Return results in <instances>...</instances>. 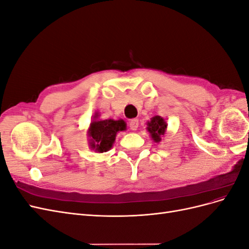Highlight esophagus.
I'll return each mask as SVG.
<instances>
[{
    "label": "esophagus",
    "mask_w": 249,
    "mask_h": 249,
    "mask_svg": "<svg viewBox=\"0 0 249 249\" xmlns=\"http://www.w3.org/2000/svg\"><path fill=\"white\" fill-rule=\"evenodd\" d=\"M138 125H139L138 119H132L130 122V129L132 131H136L138 129Z\"/></svg>",
    "instance_id": "esophagus-1"
}]
</instances>
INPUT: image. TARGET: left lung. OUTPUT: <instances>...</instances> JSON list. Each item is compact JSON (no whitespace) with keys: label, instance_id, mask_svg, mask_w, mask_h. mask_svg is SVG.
<instances>
[{"label":"left lung","instance_id":"obj_1","mask_svg":"<svg viewBox=\"0 0 249 249\" xmlns=\"http://www.w3.org/2000/svg\"><path fill=\"white\" fill-rule=\"evenodd\" d=\"M167 129V124L161 116H154L150 122H147L146 130L155 142H160Z\"/></svg>","mask_w":249,"mask_h":249}]
</instances>
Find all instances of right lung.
I'll return each instance as SVG.
<instances>
[{"instance_id":"add662e5","label":"right lung","mask_w":249,"mask_h":249,"mask_svg":"<svg viewBox=\"0 0 249 249\" xmlns=\"http://www.w3.org/2000/svg\"><path fill=\"white\" fill-rule=\"evenodd\" d=\"M99 114L95 113L92 123L88 129L89 146L97 153H106L113 146L116 134L126 130V124L123 119L96 120Z\"/></svg>"}]
</instances>
